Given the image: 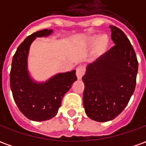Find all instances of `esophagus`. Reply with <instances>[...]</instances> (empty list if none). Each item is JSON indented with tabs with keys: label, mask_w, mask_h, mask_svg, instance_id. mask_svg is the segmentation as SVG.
I'll return each mask as SVG.
<instances>
[{
	"label": "esophagus",
	"mask_w": 146,
	"mask_h": 146,
	"mask_svg": "<svg viewBox=\"0 0 146 146\" xmlns=\"http://www.w3.org/2000/svg\"><path fill=\"white\" fill-rule=\"evenodd\" d=\"M85 73V68L84 66H79L76 69V76L78 79H81L82 76H84V74Z\"/></svg>",
	"instance_id": "obj_1"
}]
</instances>
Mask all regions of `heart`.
Instances as JSON below:
<instances>
[{
	"instance_id": "b5f03b06",
	"label": "heart",
	"mask_w": 146,
	"mask_h": 146,
	"mask_svg": "<svg viewBox=\"0 0 146 146\" xmlns=\"http://www.w3.org/2000/svg\"><path fill=\"white\" fill-rule=\"evenodd\" d=\"M106 41H107V39H106V37L105 36H101L98 40V44H100L102 46V45H104L106 43Z\"/></svg>"
}]
</instances>
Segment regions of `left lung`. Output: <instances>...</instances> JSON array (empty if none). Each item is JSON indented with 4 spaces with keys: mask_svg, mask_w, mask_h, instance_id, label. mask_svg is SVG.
Segmentation results:
<instances>
[{
    "mask_svg": "<svg viewBox=\"0 0 146 146\" xmlns=\"http://www.w3.org/2000/svg\"><path fill=\"white\" fill-rule=\"evenodd\" d=\"M115 45L87 66L83 103L89 118L112 120L121 113L135 92L138 62L125 33L110 26Z\"/></svg>",
    "mask_w": 146,
    "mask_h": 146,
    "instance_id": "1",
    "label": "left lung"
}]
</instances>
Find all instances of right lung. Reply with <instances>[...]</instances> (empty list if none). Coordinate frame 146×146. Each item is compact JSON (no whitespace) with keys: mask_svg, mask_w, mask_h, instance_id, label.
Here are the masks:
<instances>
[{"mask_svg":"<svg viewBox=\"0 0 146 146\" xmlns=\"http://www.w3.org/2000/svg\"><path fill=\"white\" fill-rule=\"evenodd\" d=\"M51 30L33 33L18 47L11 62L10 86L15 103L24 116L33 121L53 118L61 106L64 95L76 80V71L58 73L44 83L34 82L27 70V56L36 37L47 36Z\"/></svg>","mask_w":146,"mask_h":146,"instance_id":"right-lung-1","label":"right lung"}]
</instances>
